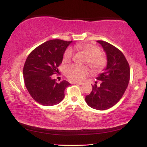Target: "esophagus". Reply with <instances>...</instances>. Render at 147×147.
Returning <instances> with one entry per match:
<instances>
[{
  "label": "esophagus",
  "mask_w": 147,
  "mask_h": 147,
  "mask_svg": "<svg viewBox=\"0 0 147 147\" xmlns=\"http://www.w3.org/2000/svg\"><path fill=\"white\" fill-rule=\"evenodd\" d=\"M74 83L76 84H78V85H82V82H74Z\"/></svg>",
  "instance_id": "esophagus-1"
}]
</instances>
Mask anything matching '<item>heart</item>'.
<instances>
[{
  "label": "heart",
  "instance_id": "obj_1",
  "mask_svg": "<svg viewBox=\"0 0 147 147\" xmlns=\"http://www.w3.org/2000/svg\"><path fill=\"white\" fill-rule=\"evenodd\" d=\"M76 49L82 51L86 56V63L91 67L94 71H100L106 67L107 60L100 50L96 45L92 44H80L76 46ZM73 50L67 49L63 55V61H69L73 57ZM90 73L87 67L77 65H71L66 68L65 74L69 79L73 81L79 82L83 80Z\"/></svg>",
  "mask_w": 147,
  "mask_h": 147
}]
</instances>
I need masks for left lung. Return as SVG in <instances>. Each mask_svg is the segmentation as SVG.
<instances>
[{"instance_id":"8db88e82","label":"left lung","mask_w":147,"mask_h":147,"mask_svg":"<svg viewBox=\"0 0 147 147\" xmlns=\"http://www.w3.org/2000/svg\"><path fill=\"white\" fill-rule=\"evenodd\" d=\"M97 42L107 54V65L96 78L100 81V86H92L85 100L91 108L103 111L111 108L121 100L129 82L130 67L123 53L117 47L103 40Z\"/></svg>"}]
</instances>
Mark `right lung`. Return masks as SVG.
Returning a JSON list of instances; mask_svg holds the SVG:
<instances>
[{
	"label": "right lung",
	"instance_id": "obj_1",
	"mask_svg": "<svg viewBox=\"0 0 147 147\" xmlns=\"http://www.w3.org/2000/svg\"><path fill=\"white\" fill-rule=\"evenodd\" d=\"M71 42L59 39L47 41L28 56L23 68L24 84L32 98L39 104L53 106L63 100L65 88L71 84L67 80L57 82L52 75L59 73L58 67Z\"/></svg>",
	"mask_w": 147,
	"mask_h": 147
}]
</instances>
